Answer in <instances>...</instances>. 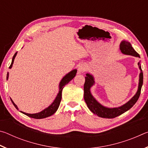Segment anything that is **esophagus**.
Listing matches in <instances>:
<instances>
[{"label":"esophagus","mask_w":148,"mask_h":148,"mask_svg":"<svg viewBox=\"0 0 148 148\" xmlns=\"http://www.w3.org/2000/svg\"><path fill=\"white\" fill-rule=\"evenodd\" d=\"M87 69V66L85 64H81L79 65L78 66V72L79 73H82V72H84L86 71Z\"/></svg>","instance_id":"esophagus-1"}]
</instances>
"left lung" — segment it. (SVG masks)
<instances>
[{"label":"left lung","mask_w":148,"mask_h":148,"mask_svg":"<svg viewBox=\"0 0 148 148\" xmlns=\"http://www.w3.org/2000/svg\"><path fill=\"white\" fill-rule=\"evenodd\" d=\"M120 50H121V53L125 55H129V56H132L136 57H140L139 54L135 51L133 47H132L131 44L130 42L123 40L120 44ZM139 66V69L140 70V73L139 76V84L138 87V91L134 95V96L129 101L127 102L121 106L117 108H107L104 106H102L99 102L95 99L90 91L91 87L93 86L95 84L94 77L90 74H87L86 78V82L84 84V100L86 101L87 105V107L89 109L91 110L92 113L97 115V116L103 117V118H114V117H117L121 115L122 114L125 113L127 110L131 109V108L134 106V104L137 102L138 99L140 92H141V89L142 84H143V72H142L141 69V63L140 62H138V63Z\"/></svg>","instance_id":"1"}]
</instances>
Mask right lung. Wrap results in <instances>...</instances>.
Here are the masks:
<instances>
[{
	"label": "right lung",
	"mask_w": 148,
	"mask_h": 148,
	"mask_svg": "<svg viewBox=\"0 0 148 148\" xmlns=\"http://www.w3.org/2000/svg\"><path fill=\"white\" fill-rule=\"evenodd\" d=\"M16 55H17V52L14 54L13 58H12V63L10 64V66H9V69H11L12 67V65H13L14 61V59H15V57H16ZM76 72H77L76 69L73 70V71H71L69 73L66 74L63 77V78L61 79V81L59 84V91L58 94H57L56 98L54 100L53 103L50 105V106L46 108H45L44 110H42V112H38V113H36V114H27V113H25V112H23L21 111V113H23L25 115H26V116H29L30 117H32V118H34V119H43V118H46V117H47L52 116L53 114L56 113V112L57 111V109H58V108L60 105V102H61V98H62V89L64 88L65 85L68 84L70 81H71V80L74 78L75 76H76ZM8 77H9V73L8 72V74H7V76H6V79H8ZM11 101H12V103H13L14 106L16 107V108L17 110H18V108H17V105L14 103V101H12V99H11Z\"/></svg>",
	"instance_id": "1"
}]
</instances>
